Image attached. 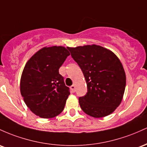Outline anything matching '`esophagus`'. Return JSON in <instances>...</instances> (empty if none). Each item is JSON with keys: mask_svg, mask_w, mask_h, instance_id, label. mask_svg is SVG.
Here are the masks:
<instances>
[{"mask_svg": "<svg viewBox=\"0 0 147 147\" xmlns=\"http://www.w3.org/2000/svg\"><path fill=\"white\" fill-rule=\"evenodd\" d=\"M70 89H71V91L73 92H75V90H76V87H75V85H71V86L70 87Z\"/></svg>", "mask_w": 147, "mask_h": 147, "instance_id": "obj_1", "label": "esophagus"}]
</instances>
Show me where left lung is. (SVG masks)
Masks as SVG:
<instances>
[{"label":"left lung","mask_w":147,"mask_h":147,"mask_svg":"<svg viewBox=\"0 0 147 147\" xmlns=\"http://www.w3.org/2000/svg\"><path fill=\"white\" fill-rule=\"evenodd\" d=\"M67 49L87 82V94L78 98L81 109L95 118L113 113L121 103L126 87V74L118 57L95 44Z\"/></svg>","instance_id":"1"}]
</instances>
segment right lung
Segmentation results:
<instances>
[{
    "label": "right lung",
    "mask_w": 147,
    "mask_h": 147,
    "mask_svg": "<svg viewBox=\"0 0 147 147\" xmlns=\"http://www.w3.org/2000/svg\"><path fill=\"white\" fill-rule=\"evenodd\" d=\"M69 55L63 47H44L25 65L21 94L29 109L39 117H55L65 108L70 92L59 69Z\"/></svg>",
    "instance_id": "right-lung-1"
}]
</instances>
